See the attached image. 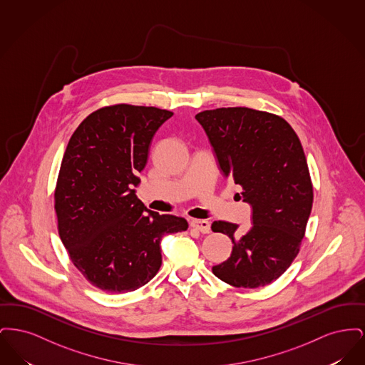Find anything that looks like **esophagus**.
Wrapping results in <instances>:
<instances>
[{"label":"esophagus","instance_id":"esophagus-1","mask_svg":"<svg viewBox=\"0 0 365 365\" xmlns=\"http://www.w3.org/2000/svg\"><path fill=\"white\" fill-rule=\"evenodd\" d=\"M190 226L192 227L194 230L202 232V234H209V232H210V225H209V222H207V220L192 219L190 222Z\"/></svg>","mask_w":365,"mask_h":365}]
</instances>
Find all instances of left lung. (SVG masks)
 Returning <instances> with one entry per match:
<instances>
[{"label": "left lung", "mask_w": 365, "mask_h": 365, "mask_svg": "<svg viewBox=\"0 0 365 365\" xmlns=\"http://www.w3.org/2000/svg\"><path fill=\"white\" fill-rule=\"evenodd\" d=\"M225 176L241 186L235 194L252 207V226L213 222L212 231L232 242L231 256L212 268L234 287L272 283L299 252L311 215L313 186L302 145L292 125L274 113L245 106L195 115Z\"/></svg>", "instance_id": "left-lung-1"}]
</instances>
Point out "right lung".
<instances>
[{
    "label": "right lung",
    "instance_id": "add662e5",
    "mask_svg": "<svg viewBox=\"0 0 365 365\" xmlns=\"http://www.w3.org/2000/svg\"><path fill=\"white\" fill-rule=\"evenodd\" d=\"M173 115L155 106H104L67 145L54 190L58 234L78 271L103 292L146 284L161 267V238L189 227L146 208L133 189L152 139Z\"/></svg>",
    "mask_w": 365,
    "mask_h": 365
}]
</instances>
